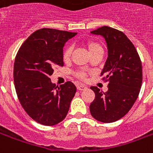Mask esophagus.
<instances>
[{
	"label": "esophagus",
	"instance_id": "obj_1",
	"mask_svg": "<svg viewBox=\"0 0 153 153\" xmlns=\"http://www.w3.org/2000/svg\"><path fill=\"white\" fill-rule=\"evenodd\" d=\"M77 89L82 91V90L87 89V87L85 85H83V84H79V85H77Z\"/></svg>",
	"mask_w": 153,
	"mask_h": 153
}]
</instances>
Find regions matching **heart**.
Returning a JSON list of instances; mask_svg holds the SVG:
<instances>
[{"label":"heart","mask_w":153,"mask_h":153,"mask_svg":"<svg viewBox=\"0 0 153 153\" xmlns=\"http://www.w3.org/2000/svg\"><path fill=\"white\" fill-rule=\"evenodd\" d=\"M86 46L88 50L89 51V53H93L94 51H96L97 50H99V49H102V47L101 46V44L98 43L97 42L93 40H89L88 41L86 42ZM72 53V47H66L65 48V50L63 51V59L64 60H70V56ZM85 72L84 71H80L79 73L77 74V76L80 78V79H83L85 77Z\"/></svg>","instance_id":"obj_1"}]
</instances>
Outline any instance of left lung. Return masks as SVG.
Segmentation results:
<instances>
[{
  "label": "left lung",
  "instance_id": "obj_1",
  "mask_svg": "<svg viewBox=\"0 0 153 153\" xmlns=\"http://www.w3.org/2000/svg\"><path fill=\"white\" fill-rule=\"evenodd\" d=\"M91 33L102 36L107 45L108 57L101 75L108 81V90L103 93L97 87L90 88L95 93L90 112L98 121L111 123L125 116L138 98L143 81L141 60L121 31L103 26Z\"/></svg>",
  "mask_w": 153,
  "mask_h": 153
}]
</instances>
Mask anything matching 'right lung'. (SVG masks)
I'll return each mask as SVG.
<instances>
[{
    "mask_svg": "<svg viewBox=\"0 0 153 153\" xmlns=\"http://www.w3.org/2000/svg\"><path fill=\"white\" fill-rule=\"evenodd\" d=\"M77 33L42 28L32 33L19 48L14 65V82L19 102L30 117L51 126L65 118L76 93L68 81L56 86L50 76L54 66H63V47Z\"/></svg>",
    "mask_w": 153,
    "mask_h": 153,
    "instance_id": "add662e5",
    "label": "right lung"
}]
</instances>
